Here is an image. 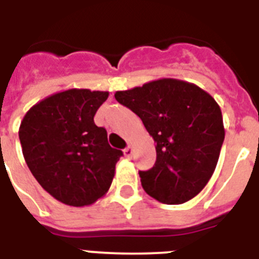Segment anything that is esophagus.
I'll return each instance as SVG.
<instances>
[{
    "label": "esophagus",
    "instance_id": "obj_1",
    "mask_svg": "<svg viewBox=\"0 0 259 259\" xmlns=\"http://www.w3.org/2000/svg\"><path fill=\"white\" fill-rule=\"evenodd\" d=\"M123 154H125V157H127V158H130L132 157V154H133V149H132V146H127V148L123 150Z\"/></svg>",
    "mask_w": 259,
    "mask_h": 259
}]
</instances>
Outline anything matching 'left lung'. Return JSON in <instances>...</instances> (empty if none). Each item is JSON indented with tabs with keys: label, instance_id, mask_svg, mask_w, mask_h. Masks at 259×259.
<instances>
[{
	"label": "left lung",
	"instance_id": "left-lung-1",
	"mask_svg": "<svg viewBox=\"0 0 259 259\" xmlns=\"http://www.w3.org/2000/svg\"><path fill=\"white\" fill-rule=\"evenodd\" d=\"M114 97L142 119L155 142L154 166L140 171L144 190L167 205L194 198L213 176L224 144L220 105L199 86L176 78L146 82Z\"/></svg>",
	"mask_w": 259,
	"mask_h": 259
}]
</instances>
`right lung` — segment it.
Returning a JSON list of instances; mask_svg holds the SVG:
<instances>
[{"mask_svg":"<svg viewBox=\"0 0 259 259\" xmlns=\"http://www.w3.org/2000/svg\"><path fill=\"white\" fill-rule=\"evenodd\" d=\"M109 92L68 89L33 105L21 121L27 167L52 197L69 206H88L104 197L122 151L108 144L94 114Z\"/></svg>","mask_w":259,"mask_h":259,"instance_id":"1","label":"right lung"}]
</instances>
